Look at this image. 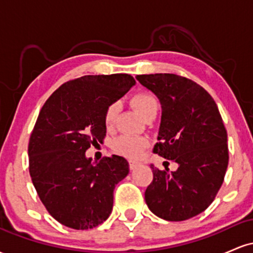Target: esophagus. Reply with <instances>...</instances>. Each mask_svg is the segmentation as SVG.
<instances>
[{"instance_id":"1","label":"esophagus","mask_w":253,"mask_h":253,"mask_svg":"<svg viewBox=\"0 0 253 253\" xmlns=\"http://www.w3.org/2000/svg\"><path fill=\"white\" fill-rule=\"evenodd\" d=\"M128 164H129V169H130V170H134L135 168L139 165L138 162H134V161H129Z\"/></svg>"}]
</instances>
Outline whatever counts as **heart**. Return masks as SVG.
Listing matches in <instances>:
<instances>
[{"label": "heart", "mask_w": 253, "mask_h": 253, "mask_svg": "<svg viewBox=\"0 0 253 253\" xmlns=\"http://www.w3.org/2000/svg\"><path fill=\"white\" fill-rule=\"evenodd\" d=\"M133 107L136 109V112L141 115L144 119L147 118L149 115L153 114V113L158 112L159 103L157 97L149 91H139L133 95L132 100ZM120 110V103L112 102L107 106L106 110L103 114V121L106 125L107 128H112L114 126L115 120H117L118 113ZM149 145V140L141 136H134V135H120L115 138L112 143V149L114 152L119 153V155L128 157V158H136L143 153V151L146 149Z\"/></svg>", "instance_id": "obj_1"}]
</instances>
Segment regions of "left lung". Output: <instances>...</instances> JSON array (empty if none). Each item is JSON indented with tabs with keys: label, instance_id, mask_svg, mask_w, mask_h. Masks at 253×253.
I'll list each match as a JSON object with an SVG mask.
<instances>
[{
	"label": "left lung",
	"instance_id": "obj_1",
	"mask_svg": "<svg viewBox=\"0 0 253 253\" xmlns=\"http://www.w3.org/2000/svg\"><path fill=\"white\" fill-rule=\"evenodd\" d=\"M162 104L153 152L178 164L176 171L151 165L153 179L145 201L153 214L183 221L208 208L228 165L227 132L213 97L201 85L175 74L138 75Z\"/></svg>",
	"mask_w": 253,
	"mask_h": 253
}]
</instances>
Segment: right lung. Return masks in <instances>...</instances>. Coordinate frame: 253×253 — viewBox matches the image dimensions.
I'll use <instances>...</instances> for the list:
<instances>
[{
	"instance_id": "add662e5",
	"label": "right lung",
	"mask_w": 253,
	"mask_h": 253,
	"mask_svg": "<svg viewBox=\"0 0 253 253\" xmlns=\"http://www.w3.org/2000/svg\"><path fill=\"white\" fill-rule=\"evenodd\" d=\"M134 84L127 74L88 75L62 84L40 110L28 144L30 175L42 205L66 227L94 228L112 213L128 162L113 155L94 163L85 151L106 136L107 106Z\"/></svg>"
}]
</instances>
